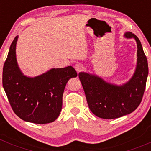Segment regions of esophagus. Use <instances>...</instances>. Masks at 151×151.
Segmentation results:
<instances>
[{"label":"esophagus","instance_id":"obj_1","mask_svg":"<svg viewBox=\"0 0 151 151\" xmlns=\"http://www.w3.org/2000/svg\"><path fill=\"white\" fill-rule=\"evenodd\" d=\"M74 69L77 71V73H79V72H80L83 70V66L80 65V64H77V65H74Z\"/></svg>","mask_w":151,"mask_h":151}]
</instances>
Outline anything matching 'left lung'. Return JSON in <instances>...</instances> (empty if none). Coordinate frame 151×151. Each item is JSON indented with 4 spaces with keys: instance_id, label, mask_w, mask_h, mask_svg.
<instances>
[{
    "instance_id": "left-lung-1",
    "label": "left lung",
    "mask_w": 151,
    "mask_h": 151,
    "mask_svg": "<svg viewBox=\"0 0 151 151\" xmlns=\"http://www.w3.org/2000/svg\"><path fill=\"white\" fill-rule=\"evenodd\" d=\"M124 36L127 39L133 38L137 44L136 67L129 81L116 84L95 74L79 73L89 108L101 119H117L132 113L141 104L144 93L148 75L147 58L136 35L126 32Z\"/></svg>"
}]
</instances>
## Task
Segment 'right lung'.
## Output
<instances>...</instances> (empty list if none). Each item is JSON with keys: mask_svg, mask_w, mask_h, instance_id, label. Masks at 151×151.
<instances>
[{"mask_svg": "<svg viewBox=\"0 0 151 151\" xmlns=\"http://www.w3.org/2000/svg\"><path fill=\"white\" fill-rule=\"evenodd\" d=\"M18 35L10 47L3 70V86L13 111L22 120L37 124L53 122L62 110V95L69 79L77 76L72 67L52 68L28 77L16 58Z\"/></svg>", "mask_w": 151, "mask_h": 151, "instance_id": "right-lung-1", "label": "right lung"}]
</instances>
